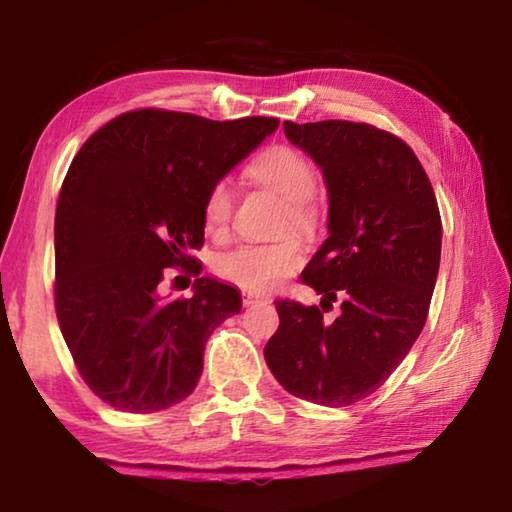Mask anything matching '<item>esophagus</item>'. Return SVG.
Masks as SVG:
<instances>
[{
  "mask_svg": "<svg viewBox=\"0 0 512 512\" xmlns=\"http://www.w3.org/2000/svg\"><path fill=\"white\" fill-rule=\"evenodd\" d=\"M244 296V305L250 307V305H259V302H268L266 296H259V293H253V291H244L241 293Z\"/></svg>",
  "mask_w": 512,
  "mask_h": 512,
  "instance_id": "obj_1",
  "label": "esophagus"
}]
</instances>
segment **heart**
Segmentation results:
<instances>
[{"instance_id": "obj_1", "label": "heart", "mask_w": 512, "mask_h": 512, "mask_svg": "<svg viewBox=\"0 0 512 512\" xmlns=\"http://www.w3.org/2000/svg\"><path fill=\"white\" fill-rule=\"evenodd\" d=\"M248 176L284 201V228L314 232L318 210L314 203L316 173L300 151L287 144H271L248 162ZM232 187L225 178L214 180L203 198L205 228L221 235L232 216ZM305 244L296 237H282L271 244H241L225 250L214 262L221 280L244 291H268L302 264Z\"/></svg>"}]
</instances>
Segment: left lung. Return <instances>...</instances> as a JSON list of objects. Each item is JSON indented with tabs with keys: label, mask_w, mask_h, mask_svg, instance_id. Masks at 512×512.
Listing matches in <instances>:
<instances>
[{
	"label": "left lung",
	"mask_w": 512,
	"mask_h": 512,
	"mask_svg": "<svg viewBox=\"0 0 512 512\" xmlns=\"http://www.w3.org/2000/svg\"><path fill=\"white\" fill-rule=\"evenodd\" d=\"M323 171L329 237L300 280L320 307L277 300L264 359L300 400L350 406L384 384L418 339L440 266L443 223L411 146L363 121H284ZM342 300L340 318L322 320Z\"/></svg>",
	"instance_id": "left-lung-1"
}]
</instances>
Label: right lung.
<instances>
[{"instance_id": "1", "label": "right lung", "mask_w": 512, "mask_h": 512, "mask_svg": "<svg viewBox=\"0 0 512 512\" xmlns=\"http://www.w3.org/2000/svg\"><path fill=\"white\" fill-rule=\"evenodd\" d=\"M275 117L212 121L160 108L101 126L74 155L56 205V316L85 384L128 413H155L194 391L205 343L241 311L230 284L198 277L162 300L164 268L201 273L203 198L271 135Z\"/></svg>"}]
</instances>
